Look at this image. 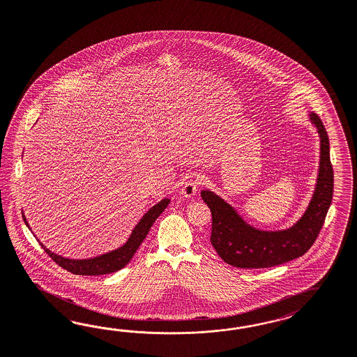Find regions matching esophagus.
I'll return each mask as SVG.
<instances>
[{"label":"esophagus","mask_w":357,"mask_h":357,"mask_svg":"<svg viewBox=\"0 0 357 357\" xmlns=\"http://www.w3.org/2000/svg\"><path fill=\"white\" fill-rule=\"evenodd\" d=\"M197 188H199V183L196 181H188L182 187L181 194L183 195L184 197H192L197 192Z\"/></svg>","instance_id":"obj_1"}]
</instances>
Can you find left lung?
I'll return each instance as SVG.
<instances>
[{
    "label": "left lung",
    "instance_id": "1",
    "mask_svg": "<svg viewBox=\"0 0 357 357\" xmlns=\"http://www.w3.org/2000/svg\"><path fill=\"white\" fill-rule=\"evenodd\" d=\"M321 139V157L312 200L303 216L282 230L251 227L237 211L213 191L203 190L202 197L212 212L211 243L227 264L238 268H267L303 257L318 237L333 202L334 172L330 142L324 123L309 114Z\"/></svg>",
    "mask_w": 357,
    "mask_h": 357
}]
</instances>
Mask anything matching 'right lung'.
<instances>
[{"mask_svg":"<svg viewBox=\"0 0 357 357\" xmlns=\"http://www.w3.org/2000/svg\"><path fill=\"white\" fill-rule=\"evenodd\" d=\"M170 203V199L165 197L161 202H158L155 206H151V209L141 217L140 221L136 224V227H133L130 237L127 239V242L120 246L119 249L108 251L106 254L98 255L94 258H89V259H70V258H65L59 254H54V251L47 249L43 243L39 241V243L42 245L44 251L52 258V259L64 270L69 271L75 275H85V276H98V275H106L111 272H116L121 270L123 267H126L132 257L135 255L136 250L140 248L142 241L146 237V234L149 233L153 222L157 220V217L162 213L163 211L167 208ZM23 220L26 222V225L29 227V222L26 220L24 215L22 213ZM31 230V227H29ZM36 237V236H35Z\"/></svg>","mask_w":357,"mask_h":357,"instance_id":"obj_1","label":"right lung"}]
</instances>
